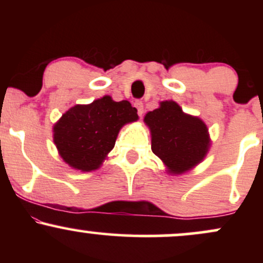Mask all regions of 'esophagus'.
Returning a JSON list of instances; mask_svg holds the SVG:
<instances>
[{
	"mask_svg": "<svg viewBox=\"0 0 263 263\" xmlns=\"http://www.w3.org/2000/svg\"><path fill=\"white\" fill-rule=\"evenodd\" d=\"M135 107L137 108V112H138V115H140V116H142V115H143V102L142 101H136L135 102Z\"/></svg>",
	"mask_w": 263,
	"mask_h": 263,
	"instance_id": "1",
	"label": "esophagus"
}]
</instances>
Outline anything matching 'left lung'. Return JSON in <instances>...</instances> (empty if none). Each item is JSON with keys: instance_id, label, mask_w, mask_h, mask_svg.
Here are the masks:
<instances>
[{"instance_id": "left-lung-1", "label": "left lung", "mask_w": 263, "mask_h": 263, "mask_svg": "<svg viewBox=\"0 0 263 263\" xmlns=\"http://www.w3.org/2000/svg\"><path fill=\"white\" fill-rule=\"evenodd\" d=\"M149 127L152 152L162 159L170 173L183 174L206 156L210 137L199 117L184 114L174 101H162L144 116Z\"/></svg>"}]
</instances>
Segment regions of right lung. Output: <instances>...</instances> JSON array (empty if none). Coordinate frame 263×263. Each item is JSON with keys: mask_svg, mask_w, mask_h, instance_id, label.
<instances>
[{"mask_svg": "<svg viewBox=\"0 0 263 263\" xmlns=\"http://www.w3.org/2000/svg\"><path fill=\"white\" fill-rule=\"evenodd\" d=\"M128 101L104 96L89 105H75L53 127V140L63 161L81 172L98 170L114 148L123 125L137 121Z\"/></svg>", "mask_w": 263, "mask_h": 263, "instance_id": "obj_1", "label": "right lung"}]
</instances>
